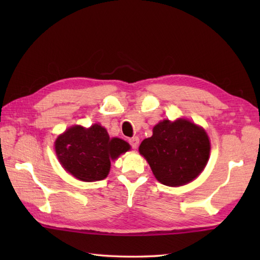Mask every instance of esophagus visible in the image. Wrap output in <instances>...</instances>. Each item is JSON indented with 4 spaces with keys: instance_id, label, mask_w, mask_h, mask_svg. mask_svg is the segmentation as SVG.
Masks as SVG:
<instances>
[{
    "instance_id": "esophagus-1",
    "label": "esophagus",
    "mask_w": 260,
    "mask_h": 260,
    "mask_svg": "<svg viewBox=\"0 0 260 260\" xmlns=\"http://www.w3.org/2000/svg\"><path fill=\"white\" fill-rule=\"evenodd\" d=\"M128 142H129L132 147L137 148V146H139V144H140V139L137 136H135V137H132V139H129Z\"/></svg>"
}]
</instances>
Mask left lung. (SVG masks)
Wrapping results in <instances>:
<instances>
[{
  "instance_id": "8db88e82",
  "label": "left lung",
  "mask_w": 260,
  "mask_h": 260,
  "mask_svg": "<svg viewBox=\"0 0 260 260\" xmlns=\"http://www.w3.org/2000/svg\"><path fill=\"white\" fill-rule=\"evenodd\" d=\"M157 181L180 186L194 180L206 167L210 154L208 135L186 119L163 120L153 128L152 137L140 145Z\"/></svg>"
}]
</instances>
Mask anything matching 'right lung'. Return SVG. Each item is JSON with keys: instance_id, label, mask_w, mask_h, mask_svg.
<instances>
[{"instance_id": "obj_1", "label": "right lung", "mask_w": 260, "mask_h": 260, "mask_svg": "<svg viewBox=\"0 0 260 260\" xmlns=\"http://www.w3.org/2000/svg\"><path fill=\"white\" fill-rule=\"evenodd\" d=\"M56 153L66 171L75 178L95 182L106 178L110 161L129 150L120 139H110L107 131L95 124L90 128L70 127L56 141Z\"/></svg>"}]
</instances>
